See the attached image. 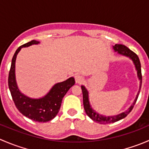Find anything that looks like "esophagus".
<instances>
[{
    "instance_id": "esophagus-1",
    "label": "esophagus",
    "mask_w": 149,
    "mask_h": 149,
    "mask_svg": "<svg viewBox=\"0 0 149 149\" xmlns=\"http://www.w3.org/2000/svg\"><path fill=\"white\" fill-rule=\"evenodd\" d=\"M74 78H75V81H76V82L77 84H81L83 82L84 77L82 76H81V75H79V74L75 75Z\"/></svg>"
}]
</instances>
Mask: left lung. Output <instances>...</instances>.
<instances>
[{
	"instance_id": "obj_1",
	"label": "left lung",
	"mask_w": 149,
	"mask_h": 149,
	"mask_svg": "<svg viewBox=\"0 0 149 149\" xmlns=\"http://www.w3.org/2000/svg\"><path fill=\"white\" fill-rule=\"evenodd\" d=\"M113 49H115V52H118L119 54L121 55H125V56L129 57L130 58H131L133 60V63H134L135 66H136V68L137 70L138 73V76H139L140 79V88L139 93H138L137 96H136V98L133 104L127 110H126L125 112H123V113L119 114V115H115V116H109V117H105L102 116V115H100V114L97 113L94 110H93L92 108L90 107L89 102H88V91L86 89L85 87L84 86H81V90L82 93H83V102H84V107L85 109V112L86 113V115L91 118V120H93L94 121L97 122V123H100V124H109V123H115L120 120L123 119L124 118H125L130 112L133 109V107H134L135 104H136V101H137V99L139 97L140 90L141 88V84H142V74H141V63H140V60L139 58V56L135 53L134 52H133L132 50H130L128 47H127L126 46L123 45H118L116 44L115 46H113Z\"/></svg>"
}]
</instances>
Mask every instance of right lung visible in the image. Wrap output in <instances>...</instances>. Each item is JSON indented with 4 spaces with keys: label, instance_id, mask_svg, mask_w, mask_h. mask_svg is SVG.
I'll use <instances>...</instances> for the list:
<instances>
[{
    "label": "right lung",
    "instance_id": "1",
    "mask_svg": "<svg viewBox=\"0 0 149 149\" xmlns=\"http://www.w3.org/2000/svg\"><path fill=\"white\" fill-rule=\"evenodd\" d=\"M38 43V41L31 40L16 49L12 58L8 82L12 99L18 110L22 115L32 120L39 123H45L53 119L58 113L63 98L69 88L75 84V79L71 77L65 81L56 84L45 97L41 99L34 100L22 94L19 91L15 79V62L16 55L22 47Z\"/></svg>",
    "mask_w": 149,
    "mask_h": 149
}]
</instances>
